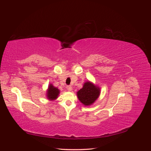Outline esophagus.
Wrapping results in <instances>:
<instances>
[{
	"instance_id": "34e87169",
	"label": "esophagus",
	"mask_w": 151,
	"mask_h": 151,
	"mask_svg": "<svg viewBox=\"0 0 151 151\" xmlns=\"http://www.w3.org/2000/svg\"><path fill=\"white\" fill-rule=\"evenodd\" d=\"M67 89L68 91H71L72 90V88L71 86H67Z\"/></svg>"
}]
</instances>
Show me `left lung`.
Returning <instances> with one entry per match:
<instances>
[{"instance_id":"8db88e82","label":"left lung","mask_w":151,"mask_h":151,"mask_svg":"<svg viewBox=\"0 0 151 151\" xmlns=\"http://www.w3.org/2000/svg\"><path fill=\"white\" fill-rule=\"evenodd\" d=\"M100 94V89L89 81L86 82L83 88L77 92L79 101L85 106H89L96 100Z\"/></svg>"}]
</instances>
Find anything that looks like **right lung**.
<instances>
[{
  "mask_svg": "<svg viewBox=\"0 0 151 151\" xmlns=\"http://www.w3.org/2000/svg\"><path fill=\"white\" fill-rule=\"evenodd\" d=\"M59 93H60V91L58 88L54 87L52 84L49 85L47 93V96L49 100L50 101L55 100L58 98Z\"/></svg>",
  "mask_w": 151,
  "mask_h": 151,
  "instance_id": "right-lung-1",
  "label": "right lung"
}]
</instances>
